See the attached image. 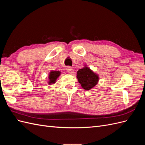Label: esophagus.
Instances as JSON below:
<instances>
[{"label": "esophagus", "instance_id": "obj_1", "mask_svg": "<svg viewBox=\"0 0 145 145\" xmlns=\"http://www.w3.org/2000/svg\"><path fill=\"white\" fill-rule=\"evenodd\" d=\"M66 70H67V72L69 73L72 72V69L71 67H67V68H66Z\"/></svg>", "mask_w": 145, "mask_h": 145}]
</instances>
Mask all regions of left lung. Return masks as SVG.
I'll return each mask as SVG.
<instances>
[{
	"label": "left lung",
	"mask_w": 145,
	"mask_h": 145,
	"mask_svg": "<svg viewBox=\"0 0 145 145\" xmlns=\"http://www.w3.org/2000/svg\"><path fill=\"white\" fill-rule=\"evenodd\" d=\"M77 78L83 89L89 91L97 84L99 80L98 74L85 65V67L80 69L77 72Z\"/></svg>",
	"instance_id": "8db88e82"
}]
</instances>
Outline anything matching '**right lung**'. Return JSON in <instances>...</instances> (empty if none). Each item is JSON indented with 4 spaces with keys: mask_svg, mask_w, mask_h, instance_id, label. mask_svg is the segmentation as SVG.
<instances>
[{
    "mask_svg": "<svg viewBox=\"0 0 145 145\" xmlns=\"http://www.w3.org/2000/svg\"><path fill=\"white\" fill-rule=\"evenodd\" d=\"M61 74V72L59 71H51L49 75H48V79L49 80L48 81V83L49 85L54 84L56 82V80L57 78L60 76Z\"/></svg>",
    "mask_w": 145,
    "mask_h": 145,
    "instance_id": "1",
    "label": "right lung"
}]
</instances>
